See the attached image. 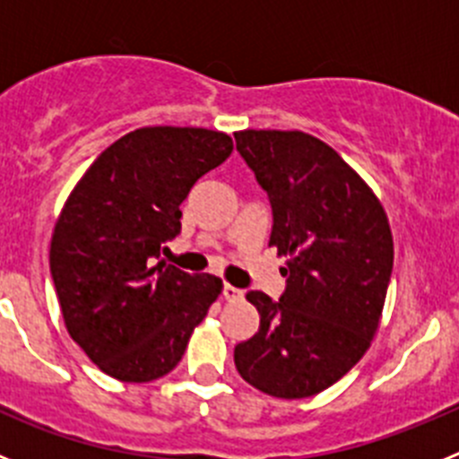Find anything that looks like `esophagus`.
<instances>
[{"label": "esophagus", "instance_id": "esophagus-1", "mask_svg": "<svg viewBox=\"0 0 459 459\" xmlns=\"http://www.w3.org/2000/svg\"><path fill=\"white\" fill-rule=\"evenodd\" d=\"M222 296H225L227 301H238V299H241L243 296V291L238 290V287H234V285H222Z\"/></svg>", "mask_w": 459, "mask_h": 459}]
</instances>
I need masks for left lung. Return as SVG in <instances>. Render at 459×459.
Returning <instances> with one entry per match:
<instances>
[{"label": "left lung", "instance_id": "left-lung-1", "mask_svg": "<svg viewBox=\"0 0 459 459\" xmlns=\"http://www.w3.org/2000/svg\"><path fill=\"white\" fill-rule=\"evenodd\" d=\"M234 140L269 195V246L287 257L280 301L246 294L259 331L234 347V366L266 395H317L359 363L379 328L393 271L388 218L326 142L301 131H238Z\"/></svg>", "mask_w": 459, "mask_h": 459}]
</instances>
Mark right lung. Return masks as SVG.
Returning a JSON list of instances; mask_svg holds the SVG:
<instances>
[{
    "mask_svg": "<svg viewBox=\"0 0 459 459\" xmlns=\"http://www.w3.org/2000/svg\"><path fill=\"white\" fill-rule=\"evenodd\" d=\"M232 137L149 126L119 137L68 195L50 243L64 324L84 354L119 381L165 377L222 291L216 275L158 262L181 232V202L225 163Z\"/></svg>",
    "mask_w": 459,
    "mask_h": 459,
    "instance_id": "obj_1",
    "label": "right lung"
}]
</instances>
